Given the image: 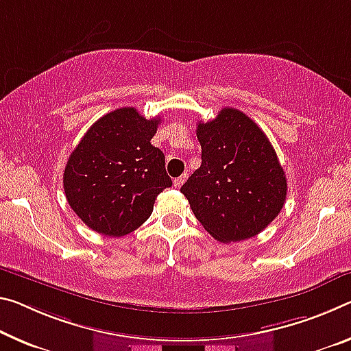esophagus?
I'll list each match as a JSON object with an SVG mask.
<instances>
[{
  "label": "esophagus",
  "instance_id": "1",
  "mask_svg": "<svg viewBox=\"0 0 351 351\" xmlns=\"http://www.w3.org/2000/svg\"><path fill=\"white\" fill-rule=\"evenodd\" d=\"M186 180H187V173H182L181 176L175 178V187H181L186 182Z\"/></svg>",
  "mask_w": 351,
  "mask_h": 351
}]
</instances>
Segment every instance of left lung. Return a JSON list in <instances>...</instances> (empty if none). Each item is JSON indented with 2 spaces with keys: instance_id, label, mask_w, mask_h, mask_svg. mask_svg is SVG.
Wrapping results in <instances>:
<instances>
[{
  "instance_id": "8db88e82",
  "label": "left lung",
  "mask_w": 351,
  "mask_h": 351,
  "mask_svg": "<svg viewBox=\"0 0 351 351\" xmlns=\"http://www.w3.org/2000/svg\"><path fill=\"white\" fill-rule=\"evenodd\" d=\"M202 165L181 187L206 231L219 242L245 241L275 220L287 181L264 131L241 110L199 121Z\"/></svg>"
}]
</instances>
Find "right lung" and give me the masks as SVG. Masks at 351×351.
<instances>
[{
	"label": "right lung",
	"instance_id": "1",
	"mask_svg": "<svg viewBox=\"0 0 351 351\" xmlns=\"http://www.w3.org/2000/svg\"><path fill=\"white\" fill-rule=\"evenodd\" d=\"M160 119L147 120L120 108L93 123L71 152L64 171L66 202L76 215L104 236L137 230L153 213L171 180L165 156L152 145Z\"/></svg>",
	"mask_w": 351,
	"mask_h": 351
}]
</instances>
